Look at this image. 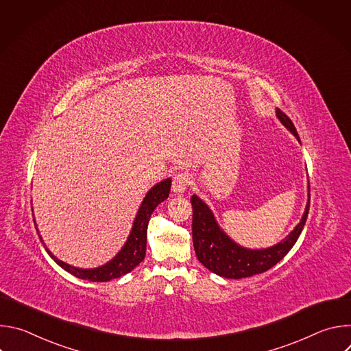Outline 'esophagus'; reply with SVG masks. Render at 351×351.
<instances>
[{
  "label": "esophagus",
  "mask_w": 351,
  "mask_h": 351,
  "mask_svg": "<svg viewBox=\"0 0 351 351\" xmlns=\"http://www.w3.org/2000/svg\"><path fill=\"white\" fill-rule=\"evenodd\" d=\"M190 183H191V176L186 172H179L173 176L172 190L178 194H182L186 191V189L190 186Z\"/></svg>",
  "instance_id": "obj_1"
}]
</instances>
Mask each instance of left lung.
Here are the masks:
<instances>
[{
    "instance_id": "8db88e82",
    "label": "left lung",
    "mask_w": 351,
    "mask_h": 351,
    "mask_svg": "<svg viewBox=\"0 0 351 351\" xmlns=\"http://www.w3.org/2000/svg\"><path fill=\"white\" fill-rule=\"evenodd\" d=\"M276 117L280 123L300 141L297 130L289 117L280 110H276ZM190 202L193 207V245L198 261L207 269L222 278L241 279L271 269L290 252L307 221L310 210V190L304 214L295 228L275 245L256 250L245 248L233 241L221 229L213 211L202 198L193 194Z\"/></svg>"
}]
</instances>
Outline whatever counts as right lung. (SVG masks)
<instances>
[{
    "instance_id": "obj_1",
    "label": "right lung",
    "mask_w": 351,
    "mask_h": 351,
    "mask_svg": "<svg viewBox=\"0 0 351 351\" xmlns=\"http://www.w3.org/2000/svg\"><path fill=\"white\" fill-rule=\"evenodd\" d=\"M171 183H172V180L168 178V179L157 183L156 186H153L147 191L145 197L143 198V202L138 207V211L133 221V226H132L130 234L128 236L126 243L123 244V247L119 250V253L111 261H108L107 264H104L101 267L83 269V268L72 267V265L58 260L45 247L44 241L38 233L37 223L33 218L36 230L44 244V248L48 253V256L51 257L61 268H64L66 272L72 274L73 276H76L79 279L90 280V282H108V280L121 278V276L129 274L132 269H134L144 260L145 247H147V226H148L149 217H152L153 211L158 207V204H161L164 199L168 198L169 191H171Z\"/></svg>"
}]
</instances>
